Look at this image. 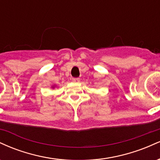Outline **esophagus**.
Here are the masks:
<instances>
[{"instance_id": "esophagus-1", "label": "esophagus", "mask_w": 160, "mask_h": 160, "mask_svg": "<svg viewBox=\"0 0 160 160\" xmlns=\"http://www.w3.org/2000/svg\"><path fill=\"white\" fill-rule=\"evenodd\" d=\"M72 80L74 82H80V78H72Z\"/></svg>"}]
</instances>
